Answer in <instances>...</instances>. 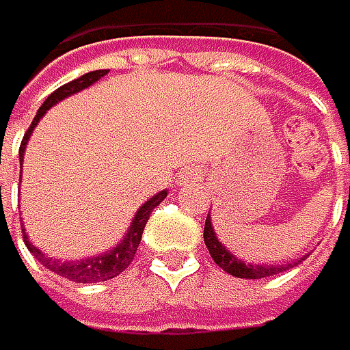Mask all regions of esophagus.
Returning <instances> with one entry per match:
<instances>
[{"mask_svg": "<svg viewBox=\"0 0 350 350\" xmlns=\"http://www.w3.org/2000/svg\"><path fill=\"white\" fill-rule=\"evenodd\" d=\"M183 178H191V180H197L199 176H197V172H193V170H189L187 174H185V176Z\"/></svg>", "mask_w": 350, "mask_h": 350, "instance_id": "obj_1", "label": "esophagus"}]
</instances>
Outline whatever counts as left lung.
<instances>
[{
	"instance_id": "obj_1",
	"label": "left lung",
	"mask_w": 350,
	"mask_h": 350,
	"mask_svg": "<svg viewBox=\"0 0 350 350\" xmlns=\"http://www.w3.org/2000/svg\"><path fill=\"white\" fill-rule=\"evenodd\" d=\"M204 241L210 250V256L214 258V262L226 271L228 275H233V277H241V279H262V277H271V275H279V273H284L292 267H296L298 262H302L304 258L296 260L294 265H245L241 260H237L231 252H228L220 241L218 237L214 235V228H212V222H210V214L206 218V228H204Z\"/></svg>"
}]
</instances>
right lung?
I'll use <instances>...</instances> for the list:
<instances>
[{"label": "right lung", "instance_id": "obj_1", "mask_svg": "<svg viewBox=\"0 0 350 350\" xmlns=\"http://www.w3.org/2000/svg\"><path fill=\"white\" fill-rule=\"evenodd\" d=\"M105 75H107V71H92V73H85V75H81V77L69 81V83L60 85L58 90H54V92L50 94V96L46 98V103H44L42 107H39V111H37V115H35V119H33V124H31L29 130L25 132V138H23L21 149H18L21 165H23V155H25V146H27V142H29V136H31V132H33V128L37 126L39 119H42V117L46 115V111H48L52 105H56L58 100H62V98H66V96H71V94H75V92L88 88V85H92L94 81H98V79L105 77ZM165 195H167V191H161V193H157L155 197H151L149 201H146V204L136 212V216H134V220H132V224H130V228H128V235L124 237V241H122V243H117L115 250L103 254V256H94V258L77 260V262H62V260H56V258H48L46 254H42V252H39V250L27 239L25 228H23L25 245L29 247V252H31L33 256H35L39 262H42L44 267H48L50 271L58 273V275L64 277V279L75 281V284H96V281L113 279V277H117L119 273H124V271L132 265V260H134V256H136V250H138V245H140V239H142V231H144L146 222H149V216H151V212L161 204V201L165 199Z\"/></svg>", "mask_w": 350, "mask_h": 350}]
</instances>
